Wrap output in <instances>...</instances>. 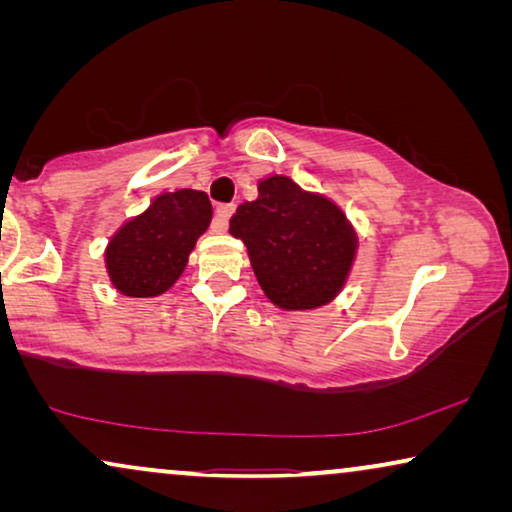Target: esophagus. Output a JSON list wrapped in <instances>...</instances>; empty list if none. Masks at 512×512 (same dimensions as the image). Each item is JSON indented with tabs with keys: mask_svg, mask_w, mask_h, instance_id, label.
<instances>
[{
	"mask_svg": "<svg viewBox=\"0 0 512 512\" xmlns=\"http://www.w3.org/2000/svg\"><path fill=\"white\" fill-rule=\"evenodd\" d=\"M233 212H235L233 205H219V207H216L214 223H212L214 233H223V230L228 228V221H230V216H233Z\"/></svg>",
	"mask_w": 512,
	"mask_h": 512,
	"instance_id": "34e87169",
	"label": "esophagus"
}]
</instances>
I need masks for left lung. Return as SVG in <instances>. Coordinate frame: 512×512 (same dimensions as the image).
Wrapping results in <instances>:
<instances>
[{
    "label": "left lung",
    "instance_id": "1",
    "mask_svg": "<svg viewBox=\"0 0 512 512\" xmlns=\"http://www.w3.org/2000/svg\"><path fill=\"white\" fill-rule=\"evenodd\" d=\"M230 235L247 247L270 303L289 312L331 303L356 256V233L342 209L279 174L258 184L254 202L237 207Z\"/></svg>",
    "mask_w": 512,
    "mask_h": 512
}]
</instances>
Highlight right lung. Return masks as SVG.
<instances>
[{
    "label": "right lung",
    "instance_id": "add662e5",
    "mask_svg": "<svg viewBox=\"0 0 512 512\" xmlns=\"http://www.w3.org/2000/svg\"><path fill=\"white\" fill-rule=\"evenodd\" d=\"M209 223L212 202L207 193L193 188L160 193L109 240L104 261L111 284L130 298L165 293L181 277L188 254Z\"/></svg>",
    "mask_w": 512,
    "mask_h": 512
}]
</instances>
